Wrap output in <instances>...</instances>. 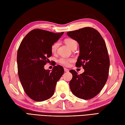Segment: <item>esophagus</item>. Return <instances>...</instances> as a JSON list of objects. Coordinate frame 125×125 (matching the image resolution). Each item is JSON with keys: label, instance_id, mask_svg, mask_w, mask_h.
Returning a JSON list of instances; mask_svg holds the SVG:
<instances>
[{"label": "esophagus", "instance_id": "obj_1", "mask_svg": "<svg viewBox=\"0 0 125 125\" xmlns=\"http://www.w3.org/2000/svg\"><path fill=\"white\" fill-rule=\"evenodd\" d=\"M64 71L65 72H68V71H69V70H68L67 68H64Z\"/></svg>", "mask_w": 125, "mask_h": 125}]
</instances>
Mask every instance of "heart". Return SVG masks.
Listing matches in <instances>:
<instances>
[{
	"instance_id": "b5f03b06",
	"label": "heart",
	"mask_w": 125,
	"mask_h": 125,
	"mask_svg": "<svg viewBox=\"0 0 125 125\" xmlns=\"http://www.w3.org/2000/svg\"><path fill=\"white\" fill-rule=\"evenodd\" d=\"M64 42H65V44L70 48H71V49L74 46H77L78 45L77 42H76L74 39H72V38H66V39H65ZM58 46H59V42H54L52 45L51 47V52L53 53H55L56 51H57ZM73 61L74 59L73 58H66L62 57L58 59V62L65 66H68L70 65V63L71 62H72Z\"/></svg>"
}]
</instances>
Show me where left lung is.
I'll use <instances>...</instances> for the list:
<instances>
[{
  "instance_id": "left-lung-1",
  "label": "left lung",
  "mask_w": 125,
  "mask_h": 125,
  "mask_svg": "<svg viewBox=\"0 0 125 125\" xmlns=\"http://www.w3.org/2000/svg\"><path fill=\"white\" fill-rule=\"evenodd\" d=\"M67 34L79 45L76 67L82 66L85 70L80 75L73 70L70 71L72 74L70 89L77 97L89 100L100 93L107 80L110 62L106 43L100 33L90 27L68 32Z\"/></svg>"
}]
</instances>
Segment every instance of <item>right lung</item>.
Listing matches in <instances>:
<instances>
[{"label": "right lung", "instance_id": "add662e5", "mask_svg": "<svg viewBox=\"0 0 125 125\" xmlns=\"http://www.w3.org/2000/svg\"><path fill=\"white\" fill-rule=\"evenodd\" d=\"M63 33L34 29L20 43L17 52L18 73L24 92L33 100L43 101L52 97L64 72L60 65L55 66L52 72L44 69L52 55L51 47Z\"/></svg>", "mask_w": 125, "mask_h": 125}]
</instances>
